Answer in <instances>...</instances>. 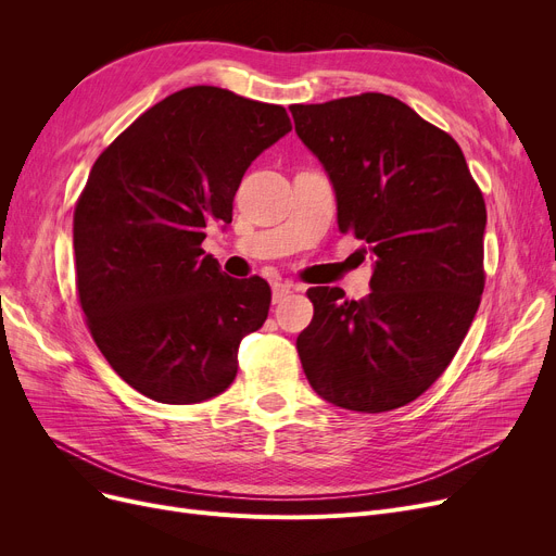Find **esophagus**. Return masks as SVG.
<instances>
[{
  "mask_svg": "<svg viewBox=\"0 0 556 556\" xmlns=\"http://www.w3.org/2000/svg\"><path fill=\"white\" fill-rule=\"evenodd\" d=\"M290 293H293V283H288V281H277V283H273V302H275V304L283 302Z\"/></svg>",
  "mask_w": 556,
  "mask_h": 556,
  "instance_id": "esophagus-1",
  "label": "esophagus"
}]
</instances>
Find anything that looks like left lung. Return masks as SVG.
I'll use <instances>...</instances> for the list:
<instances>
[{"mask_svg": "<svg viewBox=\"0 0 556 556\" xmlns=\"http://www.w3.org/2000/svg\"><path fill=\"white\" fill-rule=\"evenodd\" d=\"M290 112L333 185L340 231L374 258L361 302L342 288H308L313 319L298 336L304 374L344 410H394L444 374L473 323L484 290L482 191L457 141L394 97Z\"/></svg>", "mask_w": 556, "mask_h": 556, "instance_id": "obj_1", "label": "left lung"}]
</instances>
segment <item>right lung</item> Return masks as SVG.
Returning a JSON list of instances; mask_svg holds the SVG:
<instances>
[{"label":"right lung","instance_id":"1","mask_svg":"<svg viewBox=\"0 0 556 556\" xmlns=\"http://www.w3.org/2000/svg\"><path fill=\"white\" fill-rule=\"evenodd\" d=\"M290 128L281 105L195 85L94 162L74 210L78 300L110 367L143 396H218L241 340L266 323L268 281L227 277L200 245L210 225L231 223L248 166Z\"/></svg>","mask_w":556,"mask_h":556}]
</instances>
